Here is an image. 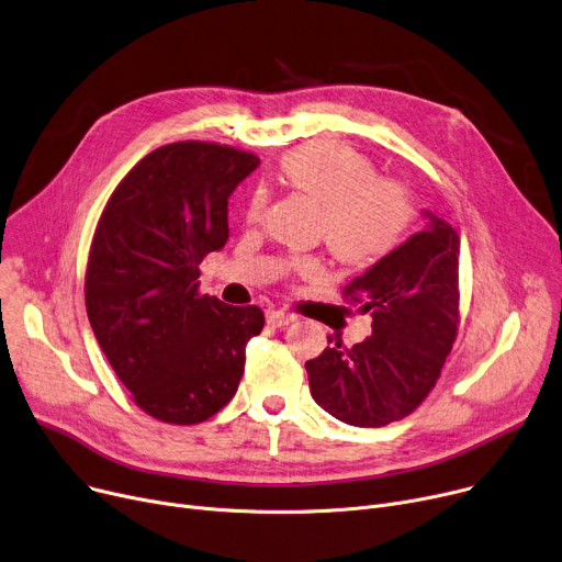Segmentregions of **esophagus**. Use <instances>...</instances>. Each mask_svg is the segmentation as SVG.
<instances>
[{
    "instance_id": "34e87169",
    "label": "esophagus",
    "mask_w": 562,
    "mask_h": 562,
    "mask_svg": "<svg viewBox=\"0 0 562 562\" xmlns=\"http://www.w3.org/2000/svg\"><path fill=\"white\" fill-rule=\"evenodd\" d=\"M293 321L291 314L286 312H280V310H267V323L273 325V327H282V325H289Z\"/></svg>"
}]
</instances>
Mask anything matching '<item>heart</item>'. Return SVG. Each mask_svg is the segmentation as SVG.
I'll use <instances>...</instances> for the list:
<instances>
[{
    "mask_svg": "<svg viewBox=\"0 0 562 562\" xmlns=\"http://www.w3.org/2000/svg\"><path fill=\"white\" fill-rule=\"evenodd\" d=\"M280 173L293 192L318 207V237L350 267H372L391 255L414 221L408 187L395 178L378 176L368 156L336 142H310L291 148ZM269 205L267 190H255L246 218L261 221ZM293 271L318 278V257H297Z\"/></svg>",
    "mask_w": 562,
    "mask_h": 562,
    "instance_id": "b5f03b06",
    "label": "heart"
}]
</instances>
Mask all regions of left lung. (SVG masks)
Listing matches in <instances>:
<instances>
[{
  "instance_id": "obj_1",
  "label": "left lung",
  "mask_w": 562,
  "mask_h": 562,
  "mask_svg": "<svg viewBox=\"0 0 562 562\" xmlns=\"http://www.w3.org/2000/svg\"><path fill=\"white\" fill-rule=\"evenodd\" d=\"M429 226L355 278L344 297L372 316V334L346 348L331 344L305 363L310 391L336 420L384 427L402 420L436 386L457 339L459 246L450 223Z\"/></svg>"
}]
</instances>
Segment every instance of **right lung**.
Here are the masks:
<instances>
[{
  "instance_id": "right-lung-1",
  "label": "right lung",
  "mask_w": 562,
  "mask_h": 562,
  "mask_svg": "<svg viewBox=\"0 0 562 562\" xmlns=\"http://www.w3.org/2000/svg\"><path fill=\"white\" fill-rule=\"evenodd\" d=\"M259 158L216 142L144 156L110 194L92 237L86 310L133 402L156 420L199 425L239 386L259 307L199 291V265L228 241V199Z\"/></svg>"
}]
</instances>
